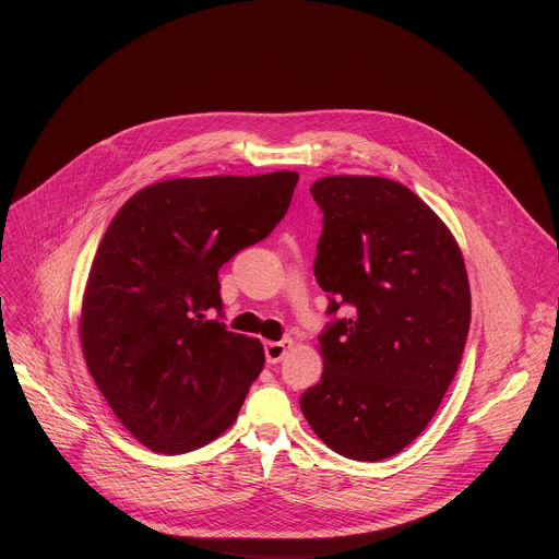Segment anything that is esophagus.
Returning a JSON list of instances; mask_svg holds the SVG:
<instances>
[{"instance_id": "1", "label": "esophagus", "mask_w": 559, "mask_h": 559, "mask_svg": "<svg viewBox=\"0 0 559 559\" xmlns=\"http://www.w3.org/2000/svg\"><path fill=\"white\" fill-rule=\"evenodd\" d=\"M294 347V341L292 338H285V341H278V343H267L265 345V358L270 365H276L283 360V356Z\"/></svg>"}]
</instances>
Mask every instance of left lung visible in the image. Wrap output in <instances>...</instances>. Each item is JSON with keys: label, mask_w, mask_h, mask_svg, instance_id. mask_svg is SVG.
Segmentation results:
<instances>
[{"label": "left lung", "mask_w": 559, "mask_h": 559, "mask_svg": "<svg viewBox=\"0 0 559 559\" xmlns=\"http://www.w3.org/2000/svg\"><path fill=\"white\" fill-rule=\"evenodd\" d=\"M313 274L352 316L318 338L323 376L300 395L313 433L362 462L403 451L436 416L462 360L471 289L444 221L407 186L382 177H323Z\"/></svg>", "instance_id": "obj_1"}]
</instances>
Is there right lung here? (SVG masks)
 <instances>
[{
  "label": "right lung",
  "instance_id": "right-lung-1",
  "mask_svg": "<svg viewBox=\"0 0 559 559\" xmlns=\"http://www.w3.org/2000/svg\"><path fill=\"white\" fill-rule=\"evenodd\" d=\"M296 183L292 170L168 179L110 221L79 341L106 403L147 449L188 453L234 425L265 352L205 313L221 309V265L276 227Z\"/></svg>",
  "mask_w": 559,
  "mask_h": 559
}]
</instances>
